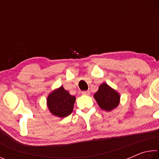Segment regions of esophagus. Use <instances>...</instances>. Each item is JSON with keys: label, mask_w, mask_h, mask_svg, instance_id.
Listing matches in <instances>:
<instances>
[{"label": "esophagus", "mask_w": 159, "mask_h": 159, "mask_svg": "<svg viewBox=\"0 0 159 159\" xmlns=\"http://www.w3.org/2000/svg\"><path fill=\"white\" fill-rule=\"evenodd\" d=\"M90 93V91H88V90L83 91V92H82V94H83V95H89Z\"/></svg>", "instance_id": "obj_1"}]
</instances>
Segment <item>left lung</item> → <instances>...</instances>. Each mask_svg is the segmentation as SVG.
Segmentation results:
<instances>
[{
	"mask_svg": "<svg viewBox=\"0 0 159 159\" xmlns=\"http://www.w3.org/2000/svg\"><path fill=\"white\" fill-rule=\"evenodd\" d=\"M95 100L102 109L110 111L117 107L120 102V95L106 83L99 86L94 95Z\"/></svg>",
	"mask_w": 159,
	"mask_h": 159,
	"instance_id": "1",
	"label": "left lung"
}]
</instances>
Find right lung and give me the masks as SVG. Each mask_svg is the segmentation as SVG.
I'll return each mask as SVG.
<instances>
[{"mask_svg":"<svg viewBox=\"0 0 159 159\" xmlns=\"http://www.w3.org/2000/svg\"><path fill=\"white\" fill-rule=\"evenodd\" d=\"M76 98L71 95L63 86L53 90L47 98V105L50 113L60 118L68 116L73 111Z\"/></svg>","mask_w":159,"mask_h":159,"instance_id":"1","label":"right lung"}]
</instances>
